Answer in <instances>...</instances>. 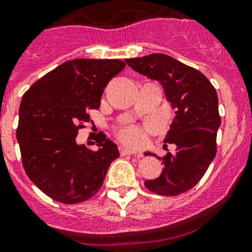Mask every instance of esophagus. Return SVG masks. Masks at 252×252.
<instances>
[{"label":"esophagus","instance_id":"esophagus-1","mask_svg":"<svg viewBox=\"0 0 252 252\" xmlns=\"http://www.w3.org/2000/svg\"><path fill=\"white\" fill-rule=\"evenodd\" d=\"M120 154L121 155H134V154H136L137 155V158H142V154H137L136 151L134 150H132V149H129V148H126V147H120Z\"/></svg>","mask_w":252,"mask_h":252}]
</instances>
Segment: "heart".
Segmentation results:
<instances>
[{"label":"heart","instance_id":"b5f03b06","mask_svg":"<svg viewBox=\"0 0 252 252\" xmlns=\"http://www.w3.org/2000/svg\"><path fill=\"white\" fill-rule=\"evenodd\" d=\"M121 138L127 143H131V144H142L144 142V134L140 131L138 127H128V128L124 129L121 132Z\"/></svg>","mask_w":252,"mask_h":252}]
</instances>
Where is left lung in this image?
<instances>
[{
  "label": "left lung",
  "instance_id": "1",
  "mask_svg": "<svg viewBox=\"0 0 252 252\" xmlns=\"http://www.w3.org/2000/svg\"><path fill=\"white\" fill-rule=\"evenodd\" d=\"M132 69L158 80L175 116L163 142L175 145V154L156 156L164 168L144 185L159 196H178L193 188L216 155V133L221 125L215 88L203 73L164 54L127 59Z\"/></svg>",
  "mask_w": 252,
  "mask_h": 252
}]
</instances>
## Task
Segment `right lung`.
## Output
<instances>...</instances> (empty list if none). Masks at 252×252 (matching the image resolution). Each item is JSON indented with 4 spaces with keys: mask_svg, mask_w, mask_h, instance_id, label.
<instances>
[{
    "mask_svg": "<svg viewBox=\"0 0 252 252\" xmlns=\"http://www.w3.org/2000/svg\"><path fill=\"white\" fill-rule=\"evenodd\" d=\"M126 63L116 59L67 61L43 75L24 94L17 140L24 169L47 196L64 204L91 198L110 163L120 156L104 134L96 151L77 143L78 129L98 109L104 88Z\"/></svg>",
    "mask_w": 252,
    "mask_h": 252,
    "instance_id": "obj_1",
    "label": "right lung"
}]
</instances>
